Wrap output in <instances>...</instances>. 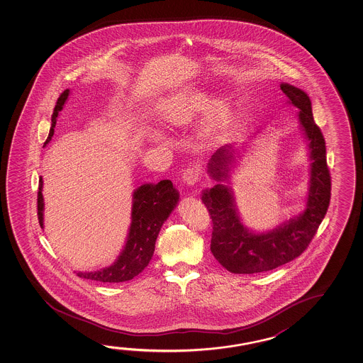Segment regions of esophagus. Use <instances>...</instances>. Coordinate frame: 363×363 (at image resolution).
<instances>
[{
	"instance_id": "1",
	"label": "esophagus",
	"mask_w": 363,
	"mask_h": 363,
	"mask_svg": "<svg viewBox=\"0 0 363 363\" xmlns=\"http://www.w3.org/2000/svg\"><path fill=\"white\" fill-rule=\"evenodd\" d=\"M199 177H200V168L196 166L187 167L182 172V181L189 186L196 184Z\"/></svg>"
}]
</instances>
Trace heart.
<instances>
[{
	"label": "heart",
	"instance_id": "heart-1",
	"mask_svg": "<svg viewBox=\"0 0 363 363\" xmlns=\"http://www.w3.org/2000/svg\"><path fill=\"white\" fill-rule=\"evenodd\" d=\"M210 97L201 91H187L168 96L158 106L162 119L168 124L182 125L210 106ZM232 102L228 99L213 102L208 110V123L213 128H221L230 120Z\"/></svg>",
	"mask_w": 363,
	"mask_h": 363
}]
</instances>
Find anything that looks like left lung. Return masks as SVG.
I'll return each instance as SVG.
<instances>
[{
	"mask_svg": "<svg viewBox=\"0 0 363 363\" xmlns=\"http://www.w3.org/2000/svg\"><path fill=\"white\" fill-rule=\"evenodd\" d=\"M279 87L289 102L300 110V124L309 140L313 163L306 208L303 214L271 232L255 234L240 223L229 187L219 184L203 191L202 201L213 221L210 250L216 261L232 274L266 272L297 258L314 238L329 208L332 179L325 140L320 128L315 124L309 96L292 84H282ZM229 148L232 147L220 148L208 162V172L216 181L228 177L233 158Z\"/></svg>",
	"mask_w": 363,
	"mask_h": 363,
	"instance_id": "1",
	"label": "left lung"
}]
</instances>
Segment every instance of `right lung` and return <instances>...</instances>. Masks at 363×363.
<instances>
[{"label": "right lung", "instance_id": "1", "mask_svg": "<svg viewBox=\"0 0 363 363\" xmlns=\"http://www.w3.org/2000/svg\"><path fill=\"white\" fill-rule=\"evenodd\" d=\"M69 95V89L60 94L52 115V128L49 139L44 145L52 140L57 118ZM43 179H39L38 190V219L43 228ZM179 192L173 187L169 179H163L157 184H143L133 195L131 224L125 244L124 250L116 262L110 267L102 268L92 272H77L78 277L92 279L99 282L118 284L134 279L148 266L155 253V240L163 223L172 213L179 201Z\"/></svg>", "mask_w": 363, "mask_h": 363}]
</instances>
